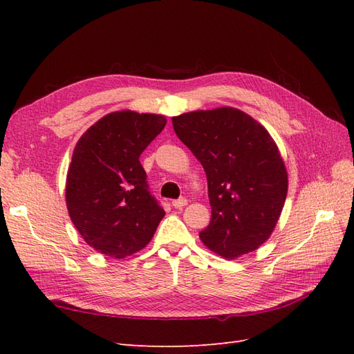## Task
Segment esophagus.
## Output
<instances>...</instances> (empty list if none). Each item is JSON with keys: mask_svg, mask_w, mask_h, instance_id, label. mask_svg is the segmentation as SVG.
<instances>
[{"mask_svg": "<svg viewBox=\"0 0 354 354\" xmlns=\"http://www.w3.org/2000/svg\"><path fill=\"white\" fill-rule=\"evenodd\" d=\"M171 205L175 207L176 209H181V208H184V207L187 205V199H185V198H179V199H176V201H173Z\"/></svg>", "mask_w": 354, "mask_h": 354, "instance_id": "1", "label": "esophagus"}]
</instances>
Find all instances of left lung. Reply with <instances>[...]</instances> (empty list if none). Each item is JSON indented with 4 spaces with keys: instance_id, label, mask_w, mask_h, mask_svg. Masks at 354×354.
I'll return each instance as SVG.
<instances>
[{
    "instance_id": "1",
    "label": "left lung",
    "mask_w": 354,
    "mask_h": 354,
    "mask_svg": "<svg viewBox=\"0 0 354 354\" xmlns=\"http://www.w3.org/2000/svg\"><path fill=\"white\" fill-rule=\"evenodd\" d=\"M171 123L207 175L212 221L201 240L227 260L255 251L272 234L288 194V171L274 138L231 106L185 112Z\"/></svg>"
}]
</instances>
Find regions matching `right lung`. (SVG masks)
Segmentation results:
<instances>
[{
  "label": "right lung",
  "mask_w": 354,
  "mask_h": 354,
  "mask_svg": "<svg viewBox=\"0 0 354 354\" xmlns=\"http://www.w3.org/2000/svg\"><path fill=\"white\" fill-rule=\"evenodd\" d=\"M167 120L117 111L82 135L66 173L65 201L85 242L114 259L141 251L165 212L150 194L142 153Z\"/></svg>",
  "instance_id": "right-lung-1"
}]
</instances>
